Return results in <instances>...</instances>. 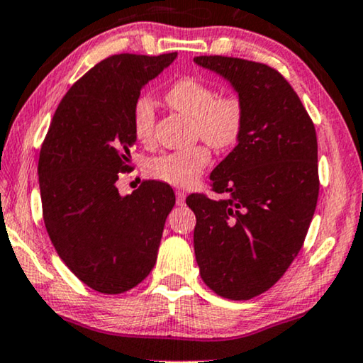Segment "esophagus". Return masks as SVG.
Returning <instances> with one entry per match:
<instances>
[{
  "label": "esophagus",
  "mask_w": 363,
  "mask_h": 363,
  "mask_svg": "<svg viewBox=\"0 0 363 363\" xmlns=\"http://www.w3.org/2000/svg\"><path fill=\"white\" fill-rule=\"evenodd\" d=\"M175 195H177V205H185V193H183V191H180V190H178L177 193H175Z\"/></svg>",
  "instance_id": "obj_1"
}]
</instances>
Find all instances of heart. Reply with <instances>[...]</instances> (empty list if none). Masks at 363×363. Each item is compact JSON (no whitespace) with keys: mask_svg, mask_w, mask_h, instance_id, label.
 <instances>
[{"mask_svg":"<svg viewBox=\"0 0 363 363\" xmlns=\"http://www.w3.org/2000/svg\"><path fill=\"white\" fill-rule=\"evenodd\" d=\"M164 100L175 110L191 116L195 121V136L205 140L215 150H227L238 143L245 130L247 111L237 95H218L213 84L199 77H182L172 83ZM155 106L152 98L141 95L131 108V126L135 136L150 141L155 133ZM206 145H195L160 155L150 162V173L158 180L175 186L191 185L210 163Z\"/></svg>","mask_w":363,"mask_h":363,"instance_id":"heart-1","label":"heart"}]
</instances>
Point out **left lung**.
Here are the masks:
<instances>
[{"label":"left lung","mask_w":363,"mask_h":363,"mask_svg":"<svg viewBox=\"0 0 363 363\" xmlns=\"http://www.w3.org/2000/svg\"><path fill=\"white\" fill-rule=\"evenodd\" d=\"M193 61L228 79L247 111L238 145L210 175L227 199H186L196 263L216 295L250 300L284 277L307 237L320 188L317 133L277 69L218 55Z\"/></svg>","instance_id":"left-lung-1"}]
</instances>
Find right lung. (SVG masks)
<instances>
[{
    "label": "right lung",
    "mask_w": 363,
    "mask_h": 363,
    "mask_svg": "<svg viewBox=\"0 0 363 363\" xmlns=\"http://www.w3.org/2000/svg\"><path fill=\"white\" fill-rule=\"evenodd\" d=\"M175 58L123 53L100 61L60 101L41 145L46 232L69 270L100 294H123L147 279L175 205L167 183L145 180L126 196L116 188L120 173L131 170L133 103Z\"/></svg>",
    "instance_id": "add662e5"
}]
</instances>
